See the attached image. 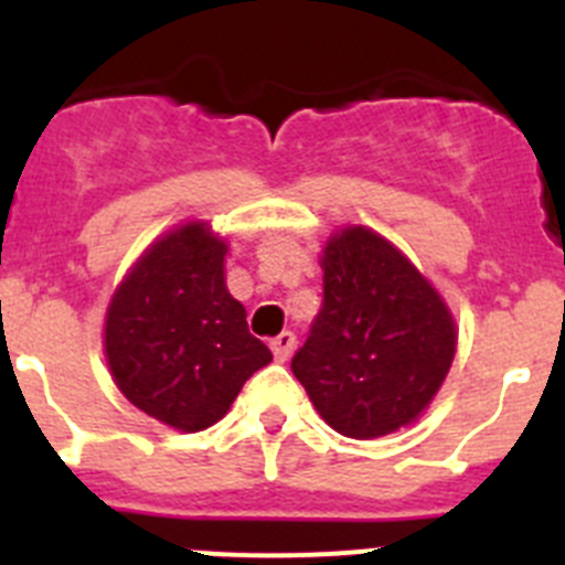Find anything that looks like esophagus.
<instances>
[{
  "mask_svg": "<svg viewBox=\"0 0 565 565\" xmlns=\"http://www.w3.org/2000/svg\"><path fill=\"white\" fill-rule=\"evenodd\" d=\"M294 344H297V337H294L291 331H282V333H279V337L271 339L274 356H277L279 362H286V359L294 353Z\"/></svg>",
  "mask_w": 565,
  "mask_h": 565,
  "instance_id": "34e87169",
  "label": "esophagus"
}]
</instances>
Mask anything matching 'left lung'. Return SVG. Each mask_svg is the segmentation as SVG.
<instances>
[{
  "label": "left lung",
  "mask_w": 565,
  "mask_h": 565,
  "mask_svg": "<svg viewBox=\"0 0 565 565\" xmlns=\"http://www.w3.org/2000/svg\"><path fill=\"white\" fill-rule=\"evenodd\" d=\"M322 306L291 371L348 438L416 422L456 356V322L411 259L362 226L322 252Z\"/></svg>",
  "instance_id": "8db88e82"
}]
</instances>
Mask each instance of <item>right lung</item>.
I'll list each match as a JSON object with an SVG mask.
<instances>
[{
    "instance_id": "1",
    "label": "right lung",
    "mask_w": 565,
    "mask_h": 565,
    "mask_svg": "<svg viewBox=\"0 0 565 565\" xmlns=\"http://www.w3.org/2000/svg\"><path fill=\"white\" fill-rule=\"evenodd\" d=\"M223 257V239L186 223L135 263L109 302L104 348L115 384L174 430L221 422L246 379L271 362L228 294Z\"/></svg>"
}]
</instances>
